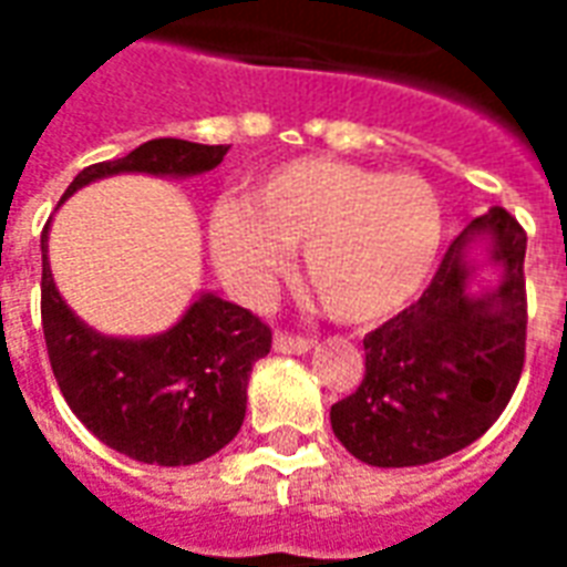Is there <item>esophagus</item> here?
I'll use <instances>...</instances> for the list:
<instances>
[{
	"instance_id": "esophagus-1",
	"label": "esophagus",
	"mask_w": 567,
	"mask_h": 567,
	"mask_svg": "<svg viewBox=\"0 0 567 567\" xmlns=\"http://www.w3.org/2000/svg\"><path fill=\"white\" fill-rule=\"evenodd\" d=\"M312 346H316V340H312V337H303V333L276 331V337H272V349L282 352V355H303Z\"/></svg>"
}]
</instances>
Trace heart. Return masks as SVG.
<instances>
[{
	"label": "heart",
	"instance_id": "heart-1",
	"mask_svg": "<svg viewBox=\"0 0 567 567\" xmlns=\"http://www.w3.org/2000/svg\"><path fill=\"white\" fill-rule=\"evenodd\" d=\"M443 243V209L422 175L358 163H285L246 199H218L209 215L212 258L248 295L291 267L303 272L328 316L370 324L422 291Z\"/></svg>",
	"mask_w": 567,
	"mask_h": 567
}]
</instances>
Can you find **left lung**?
Listing matches in <instances>:
<instances>
[{
  "label": "left lung",
  "mask_w": 567,
  "mask_h": 567,
  "mask_svg": "<svg viewBox=\"0 0 567 567\" xmlns=\"http://www.w3.org/2000/svg\"><path fill=\"white\" fill-rule=\"evenodd\" d=\"M493 239L505 279L471 298L463 246ZM525 230L492 206L452 239L413 307L364 337V380L331 406L337 440L373 467H416L483 437L516 392L525 364Z\"/></svg>",
  "instance_id": "left-lung-1"
}]
</instances>
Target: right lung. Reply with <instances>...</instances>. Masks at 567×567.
<instances>
[{
    "label": "right lung",
    "mask_w": 567,
    "mask_h": 567,
    "mask_svg": "<svg viewBox=\"0 0 567 567\" xmlns=\"http://www.w3.org/2000/svg\"><path fill=\"white\" fill-rule=\"evenodd\" d=\"M224 154L227 145L151 140L127 157L81 169L63 199L105 175L206 173ZM42 328L56 385L84 427L115 452L163 467L203 462L239 434L251 364L272 343L270 324L215 295H199L161 337H100L75 319L56 291L48 267V224L42 230Z\"/></svg>",
    "instance_id": "1"
}]
</instances>
